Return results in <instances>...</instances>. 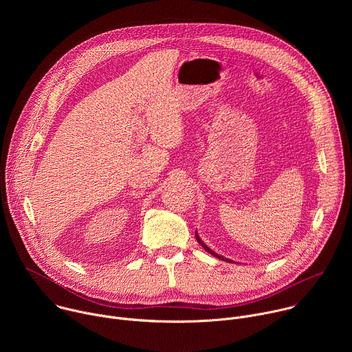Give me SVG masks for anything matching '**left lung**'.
<instances>
[{
	"label": "left lung",
	"instance_id": "left-lung-1",
	"mask_svg": "<svg viewBox=\"0 0 352 352\" xmlns=\"http://www.w3.org/2000/svg\"><path fill=\"white\" fill-rule=\"evenodd\" d=\"M196 239H197V242H199V243H200V245H202V246H204V248H205V250H208V252H209V254H212V255H213V256H216V258H219V259H221V261H228V259H226V258H223V256H220V255H217V254H214V252H213V250H212V249H210V248H208V246H206V245H205V243H204V242H202V241H200V238H199V236H197V234H196Z\"/></svg>",
	"mask_w": 352,
	"mask_h": 352
}]
</instances>
